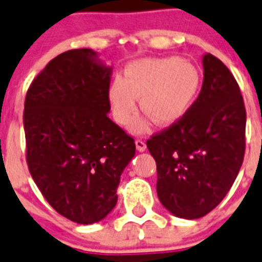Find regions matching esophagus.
I'll use <instances>...</instances> for the list:
<instances>
[{"mask_svg":"<svg viewBox=\"0 0 262 262\" xmlns=\"http://www.w3.org/2000/svg\"><path fill=\"white\" fill-rule=\"evenodd\" d=\"M136 146H137L138 151H145V150H146V144H145V141L142 140L136 141Z\"/></svg>","mask_w":262,"mask_h":262,"instance_id":"34e87169","label":"esophagus"}]
</instances>
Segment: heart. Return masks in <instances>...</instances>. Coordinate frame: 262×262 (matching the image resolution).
I'll use <instances>...</instances> for the list:
<instances>
[{
    "instance_id": "heart-1",
    "label": "heart",
    "mask_w": 262,
    "mask_h": 262,
    "mask_svg": "<svg viewBox=\"0 0 262 262\" xmlns=\"http://www.w3.org/2000/svg\"><path fill=\"white\" fill-rule=\"evenodd\" d=\"M200 76L191 63L179 58H146L132 62L125 77L116 76L108 90V99L116 121L128 125L141 108L157 125H171L185 116L199 90ZM146 118L132 125V132L142 134Z\"/></svg>"
}]
</instances>
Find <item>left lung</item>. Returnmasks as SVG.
I'll return each mask as SVG.
<instances>
[{
	"mask_svg": "<svg viewBox=\"0 0 262 262\" xmlns=\"http://www.w3.org/2000/svg\"><path fill=\"white\" fill-rule=\"evenodd\" d=\"M203 85L195 103L170 128L146 141L157 162V194L166 210L199 219L224 199L245 151L244 101L222 60L203 56Z\"/></svg>",
	"mask_w": 262,
	"mask_h": 262,
	"instance_id": "1",
	"label": "left lung"
}]
</instances>
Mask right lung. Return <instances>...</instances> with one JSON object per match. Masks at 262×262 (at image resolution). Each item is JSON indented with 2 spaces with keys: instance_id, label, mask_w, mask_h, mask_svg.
Segmentation results:
<instances>
[{
  "instance_id": "1",
  "label": "right lung",
  "mask_w": 262,
  "mask_h": 262,
  "mask_svg": "<svg viewBox=\"0 0 262 262\" xmlns=\"http://www.w3.org/2000/svg\"><path fill=\"white\" fill-rule=\"evenodd\" d=\"M112 67L91 49L54 58L27 91L26 159L50 206L77 224L103 220L117 203L134 140L108 117Z\"/></svg>"
}]
</instances>
